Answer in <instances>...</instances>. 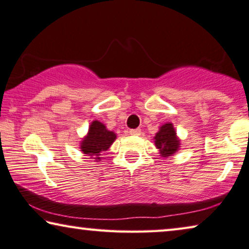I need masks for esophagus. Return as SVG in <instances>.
<instances>
[{
	"label": "esophagus",
	"mask_w": 249,
	"mask_h": 249,
	"mask_svg": "<svg viewBox=\"0 0 249 249\" xmlns=\"http://www.w3.org/2000/svg\"><path fill=\"white\" fill-rule=\"evenodd\" d=\"M129 133H130L131 136H140V133H142V130H140L139 128H137V129H131V130L129 131Z\"/></svg>",
	"instance_id": "34e87169"
}]
</instances>
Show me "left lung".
<instances>
[{"mask_svg":"<svg viewBox=\"0 0 249 249\" xmlns=\"http://www.w3.org/2000/svg\"><path fill=\"white\" fill-rule=\"evenodd\" d=\"M154 142L161 157L172 156L178 153L181 147V139L176 135L174 125L171 122L160 125V130L154 137Z\"/></svg>","mask_w":249,"mask_h":249,"instance_id":"1","label":"left lung"}]
</instances>
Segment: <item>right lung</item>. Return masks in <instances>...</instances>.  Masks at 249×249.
<instances>
[{"label": "right lung", "mask_w": 249, "mask_h": 249, "mask_svg": "<svg viewBox=\"0 0 249 249\" xmlns=\"http://www.w3.org/2000/svg\"><path fill=\"white\" fill-rule=\"evenodd\" d=\"M116 139V132L107 130L106 124L99 120H94L89 124L86 136L83 137L80 149L83 154L100 161L102 160L101 153L109 149Z\"/></svg>", "instance_id": "1"}]
</instances>
